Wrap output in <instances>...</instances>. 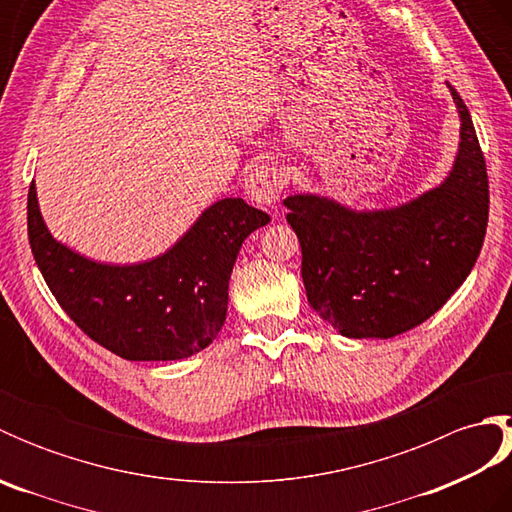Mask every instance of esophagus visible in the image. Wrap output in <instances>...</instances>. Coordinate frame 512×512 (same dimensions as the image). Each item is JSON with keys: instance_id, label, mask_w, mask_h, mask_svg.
<instances>
[{"instance_id": "1", "label": "esophagus", "mask_w": 512, "mask_h": 512, "mask_svg": "<svg viewBox=\"0 0 512 512\" xmlns=\"http://www.w3.org/2000/svg\"><path fill=\"white\" fill-rule=\"evenodd\" d=\"M246 195L259 206H270L279 200L286 187V176L275 162H259L246 176Z\"/></svg>"}]
</instances>
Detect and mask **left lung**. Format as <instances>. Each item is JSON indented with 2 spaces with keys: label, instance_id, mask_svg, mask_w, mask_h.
Returning a JSON list of instances; mask_svg holds the SVG:
<instances>
[{
  "label": "left lung",
  "instance_id": "obj_1",
  "mask_svg": "<svg viewBox=\"0 0 512 512\" xmlns=\"http://www.w3.org/2000/svg\"><path fill=\"white\" fill-rule=\"evenodd\" d=\"M440 187L396 209L352 211L319 195H290L286 220L301 244L310 306L347 339H391L416 328L469 277L488 224V176L471 114Z\"/></svg>",
  "mask_w": 512,
  "mask_h": 512
}]
</instances>
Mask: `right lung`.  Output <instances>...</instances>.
<instances>
[{
	"instance_id": "right-lung-1",
	"label": "right lung",
	"mask_w": 512,
	"mask_h": 512,
	"mask_svg": "<svg viewBox=\"0 0 512 512\" xmlns=\"http://www.w3.org/2000/svg\"><path fill=\"white\" fill-rule=\"evenodd\" d=\"M270 215L242 198L209 206L165 255L134 266L96 264L54 239L28 191V239L65 314L127 361H178L213 343L228 306V279L244 239Z\"/></svg>"
}]
</instances>
